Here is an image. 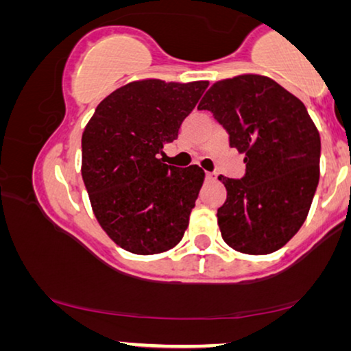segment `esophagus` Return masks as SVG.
<instances>
[{
    "label": "esophagus",
    "mask_w": 351,
    "mask_h": 351,
    "mask_svg": "<svg viewBox=\"0 0 351 351\" xmlns=\"http://www.w3.org/2000/svg\"><path fill=\"white\" fill-rule=\"evenodd\" d=\"M205 178H206V180H208V181H213L215 178H216V175H215V173H211V171H206V173H205Z\"/></svg>",
    "instance_id": "34e87169"
}]
</instances>
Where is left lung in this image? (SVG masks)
Wrapping results in <instances>:
<instances>
[{"mask_svg": "<svg viewBox=\"0 0 351 351\" xmlns=\"http://www.w3.org/2000/svg\"><path fill=\"white\" fill-rule=\"evenodd\" d=\"M197 108L213 112L245 154L241 180L218 178L227 191L218 208L224 241L245 254L280 250L304 224L319 180L322 141L307 108L261 75L215 82Z\"/></svg>", "mask_w": 351, "mask_h": 351, "instance_id": "1", "label": "left lung"}]
</instances>
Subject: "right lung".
Returning <instances> with one entry per match:
<instances>
[{
	"label": "right lung",
	"instance_id": "add662e5",
	"mask_svg": "<svg viewBox=\"0 0 351 351\" xmlns=\"http://www.w3.org/2000/svg\"><path fill=\"white\" fill-rule=\"evenodd\" d=\"M206 87L208 81L128 82L84 128L81 173L93 215L130 253H164L184 235L205 173L199 165H167L159 154Z\"/></svg>",
	"mask_w": 351,
	"mask_h": 351
}]
</instances>
